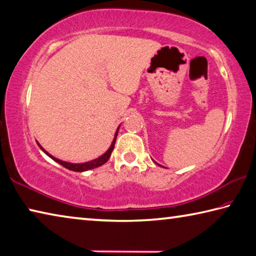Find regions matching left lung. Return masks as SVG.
I'll return each instance as SVG.
<instances>
[{
  "label": "left lung",
  "instance_id": "obj_1",
  "mask_svg": "<svg viewBox=\"0 0 256 256\" xmlns=\"http://www.w3.org/2000/svg\"><path fill=\"white\" fill-rule=\"evenodd\" d=\"M159 166H160V164H159Z\"/></svg>",
  "mask_w": 256,
  "mask_h": 256
}]
</instances>
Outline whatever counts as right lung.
I'll list each match as a JSON object with an SVG mask.
<instances>
[{"label":"right lung","instance_id":"right-lung-1","mask_svg":"<svg viewBox=\"0 0 256 256\" xmlns=\"http://www.w3.org/2000/svg\"><path fill=\"white\" fill-rule=\"evenodd\" d=\"M120 126L118 128V130H116L115 136H114V138H113V142H112V144H110V146L108 148V150L106 151V152L104 153V154H102L100 156L96 158V159H94V160H90V161H88V162H82V164H72V162H66V161L59 160V159H57V158H54V156H51L50 153H48L47 151H46L44 148L42 146H41L38 142H36V143H38L39 148H40L41 150H42V151L46 153V154H47L48 156H50L51 159H52L54 161L58 162L59 164H62V166H64V168H67V169L72 170V171H76V172H84V171H87V170H92V169L98 168V166H103L104 164H106V162H108V160L110 159V154H112V151H113L114 146H115L116 138H118V133Z\"/></svg>","mask_w":256,"mask_h":256}]
</instances>
